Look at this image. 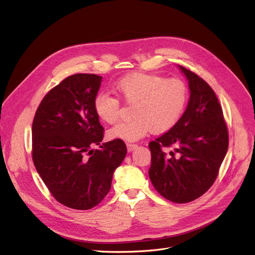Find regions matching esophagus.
Here are the masks:
<instances>
[{
  "label": "esophagus",
  "mask_w": 255,
  "mask_h": 255,
  "mask_svg": "<svg viewBox=\"0 0 255 255\" xmlns=\"http://www.w3.org/2000/svg\"><path fill=\"white\" fill-rule=\"evenodd\" d=\"M138 146H137V144H132V143H127V148H128V152H130V151H132L134 149H136Z\"/></svg>",
  "instance_id": "34e87169"
}]
</instances>
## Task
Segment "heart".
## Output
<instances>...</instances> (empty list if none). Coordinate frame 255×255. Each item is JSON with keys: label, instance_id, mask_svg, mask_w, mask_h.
Masks as SVG:
<instances>
[{"label": "heart", "instance_id": "heart-1", "mask_svg": "<svg viewBox=\"0 0 255 255\" xmlns=\"http://www.w3.org/2000/svg\"><path fill=\"white\" fill-rule=\"evenodd\" d=\"M113 90L131 108V120L124 121L108 132L111 140L137 141L150 131L164 132L172 128L183 116L188 103V88L179 79L132 72L118 80ZM95 114L104 123L112 125L120 116L118 100L106 94L95 96Z\"/></svg>", "mask_w": 255, "mask_h": 255}]
</instances>
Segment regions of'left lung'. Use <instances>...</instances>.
<instances>
[{"label": "left lung", "mask_w": 255, "mask_h": 255, "mask_svg": "<svg viewBox=\"0 0 255 255\" xmlns=\"http://www.w3.org/2000/svg\"><path fill=\"white\" fill-rule=\"evenodd\" d=\"M189 83L188 106L178 123L149 143V178L163 197L187 203L207 192L228 148V130L221 106L210 85L178 66ZM172 147L167 153L164 148Z\"/></svg>", "instance_id": "obj_1"}]
</instances>
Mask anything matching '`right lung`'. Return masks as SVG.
Wrapping results in <instances>:
<instances>
[{"mask_svg":"<svg viewBox=\"0 0 255 255\" xmlns=\"http://www.w3.org/2000/svg\"><path fill=\"white\" fill-rule=\"evenodd\" d=\"M103 77L77 74L48 92L32 126L36 170L57 201L75 210H90L111 189L115 169L127 155L123 140L101 144L104 128L93 109Z\"/></svg>","mask_w":255,"mask_h":255,"instance_id":"obj_1","label":"right lung"}]
</instances>
